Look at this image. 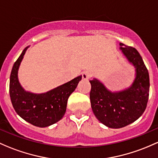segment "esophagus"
Returning a JSON list of instances; mask_svg holds the SVG:
<instances>
[{
    "instance_id": "1",
    "label": "esophagus",
    "mask_w": 158,
    "mask_h": 158,
    "mask_svg": "<svg viewBox=\"0 0 158 158\" xmlns=\"http://www.w3.org/2000/svg\"><path fill=\"white\" fill-rule=\"evenodd\" d=\"M82 76L83 80H87V79H89L91 77V73L89 72H88V71H85V72L82 73Z\"/></svg>"
}]
</instances>
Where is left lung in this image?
<instances>
[{
    "label": "left lung",
    "mask_w": 158,
    "mask_h": 158,
    "mask_svg": "<svg viewBox=\"0 0 158 158\" xmlns=\"http://www.w3.org/2000/svg\"><path fill=\"white\" fill-rule=\"evenodd\" d=\"M123 55L135 68V78L130 87L111 92L96 79L90 80V101L96 118L112 129L126 127L138 119L147 107L149 74L142 57L135 48L119 43Z\"/></svg>",
    "instance_id": "1"
}]
</instances>
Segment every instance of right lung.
I'll return each instance as SVG.
<instances>
[{"mask_svg": "<svg viewBox=\"0 0 158 158\" xmlns=\"http://www.w3.org/2000/svg\"><path fill=\"white\" fill-rule=\"evenodd\" d=\"M29 47L23 51L13 64L10 77V96L18 115L38 127H47L56 123L64 116L67 100L74 92L82 76L41 94L26 92L18 79V70Z\"/></svg>", "mask_w": 158, "mask_h": 158, "instance_id": "add662e5", "label": "right lung"}]
</instances>
